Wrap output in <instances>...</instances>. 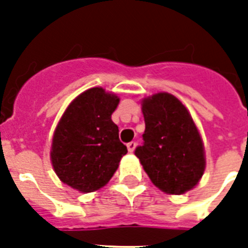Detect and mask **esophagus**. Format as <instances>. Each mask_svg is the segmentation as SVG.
I'll return each mask as SVG.
<instances>
[{
	"label": "esophagus",
	"mask_w": 248,
	"mask_h": 248,
	"mask_svg": "<svg viewBox=\"0 0 248 248\" xmlns=\"http://www.w3.org/2000/svg\"><path fill=\"white\" fill-rule=\"evenodd\" d=\"M135 148H136V143L135 141H130V143L127 144V149L130 153H132V152L135 151Z\"/></svg>",
	"instance_id": "obj_1"
}]
</instances>
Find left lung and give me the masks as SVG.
I'll return each mask as SVG.
<instances>
[{"instance_id":"left-lung-1","label":"left lung","mask_w":248,"mask_h":248,"mask_svg":"<svg viewBox=\"0 0 248 248\" xmlns=\"http://www.w3.org/2000/svg\"><path fill=\"white\" fill-rule=\"evenodd\" d=\"M144 144L135 151L153 184L167 194L192 190L206 169L203 140L176 96L157 93L141 100Z\"/></svg>"}]
</instances>
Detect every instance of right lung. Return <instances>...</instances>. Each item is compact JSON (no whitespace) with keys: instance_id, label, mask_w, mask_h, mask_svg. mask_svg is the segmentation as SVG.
Instances as JSON below:
<instances>
[{"instance_id":"right-lung-1","label":"right lung","mask_w":248,"mask_h":248,"mask_svg":"<svg viewBox=\"0 0 248 248\" xmlns=\"http://www.w3.org/2000/svg\"><path fill=\"white\" fill-rule=\"evenodd\" d=\"M120 97L93 87L71 101L56 124L50 159L62 183L81 193L103 188L127 153L112 121Z\"/></svg>"}]
</instances>
